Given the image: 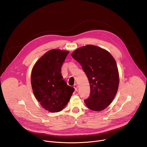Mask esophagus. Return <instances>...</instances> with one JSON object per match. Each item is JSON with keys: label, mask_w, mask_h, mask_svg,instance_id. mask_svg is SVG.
<instances>
[{"label": "esophagus", "mask_w": 147, "mask_h": 147, "mask_svg": "<svg viewBox=\"0 0 147 147\" xmlns=\"http://www.w3.org/2000/svg\"><path fill=\"white\" fill-rule=\"evenodd\" d=\"M73 86H74V88L75 90H76V91H77V88H78V86H77V85L76 84H74Z\"/></svg>", "instance_id": "esophagus-1"}]
</instances>
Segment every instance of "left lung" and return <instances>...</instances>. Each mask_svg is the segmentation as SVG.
Listing matches in <instances>:
<instances>
[{"instance_id": "left-lung-1", "label": "left lung", "mask_w": 147, "mask_h": 147, "mask_svg": "<svg viewBox=\"0 0 147 147\" xmlns=\"http://www.w3.org/2000/svg\"><path fill=\"white\" fill-rule=\"evenodd\" d=\"M71 56L81 65L90 82V95L84 100L87 107L94 111L105 109L114 99L119 87L115 59L107 51L92 45L76 49Z\"/></svg>"}]
</instances>
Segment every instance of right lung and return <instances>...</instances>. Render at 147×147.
I'll return each mask as SVG.
<instances>
[{
  "mask_svg": "<svg viewBox=\"0 0 147 147\" xmlns=\"http://www.w3.org/2000/svg\"><path fill=\"white\" fill-rule=\"evenodd\" d=\"M69 51L52 49L42 56L34 66L31 86L41 106L52 113L58 112L69 102L74 88L63 80L61 67Z\"/></svg>",
  "mask_w": 147,
  "mask_h": 147,
  "instance_id": "right-lung-1",
  "label": "right lung"
}]
</instances>
